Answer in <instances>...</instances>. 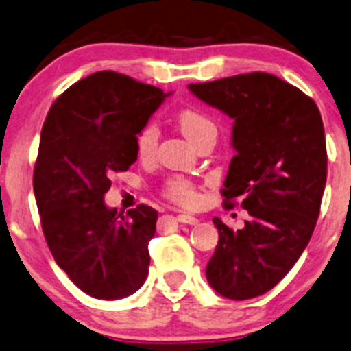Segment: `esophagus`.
<instances>
[{"label":"esophagus","instance_id":"1","mask_svg":"<svg viewBox=\"0 0 351 351\" xmlns=\"http://www.w3.org/2000/svg\"><path fill=\"white\" fill-rule=\"evenodd\" d=\"M177 221L186 223V225H197V223H199V219L194 218V216H191V215H177Z\"/></svg>","mask_w":351,"mask_h":351}]
</instances>
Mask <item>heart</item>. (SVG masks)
<instances>
[{"label":"heart","mask_w":351,"mask_h":351,"mask_svg":"<svg viewBox=\"0 0 351 351\" xmlns=\"http://www.w3.org/2000/svg\"><path fill=\"white\" fill-rule=\"evenodd\" d=\"M177 123L194 147L208 136H216V132H218L216 123L208 114L199 110H194V108L180 110L177 114ZM157 143L158 128L154 123H149L136 135V152H138L140 158H150L157 150ZM162 193L167 199L180 206H193L197 201V191L194 184L179 176L169 177L162 187Z\"/></svg>","instance_id":"obj_1"}]
</instances>
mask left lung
Returning <instances> with one entry per match:
<instances>
[{"label": "left lung", "instance_id": "8db88e82", "mask_svg": "<svg viewBox=\"0 0 351 351\" xmlns=\"http://www.w3.org/2000/svg\"><path fill=\"white\" fill-rule=\"evenodd\" d=\"M189 91L233 118L226 208L237 199L250 219L231 230L213 219L219 240L206 267L209 285L233 301L269 292L294 267L319 216L326 186V140L316 103L267 72H250Z\"/></svg>", "mask_w": 351, "mask_h": 351}]
</instances>
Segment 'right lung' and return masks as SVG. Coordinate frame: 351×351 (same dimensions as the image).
Returning <instances> with one entry per match:
<instances>
[{
  "label": "right lung",
  "mask_w": 351,
  "mask_h": 351,
  "mask_svg": "<svg viewBox=\"0 0 351 351\" xmlns=\"http://www.w3.org/2000/svg\"><path fill=\"white\" fill-rule=\"evenodd\" d=\"M169 95L99 71L57 97L43 123L34 169L42 230L57 265L91 298H126L149 276L157 211L140 204L123 216L103 197L111 176L135 164L136 135Z\"/></svg>",
  "instance_id": "obj_1"
}]
</instances>
